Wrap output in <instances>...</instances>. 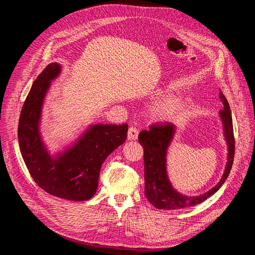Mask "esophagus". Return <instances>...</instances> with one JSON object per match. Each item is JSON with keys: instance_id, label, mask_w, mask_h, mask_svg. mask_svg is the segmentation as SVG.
Listing matches in <instances>:
<instances>
[{"instance_id": "34e87169", "label": "esophagus", "mask_w": 255, "mask_h": 255, "mask_svg": "<svg viewBox=\"0 0 255 255\" xmlns=\"http://www.w3.org/2000/svg\"><path fill=\"white\" fill-rule=\"evenodd\" d=\"M138 134H139V132H138V129L134 127H130L128 128V140H136L138 138Z\"/></svg>"}]
</instances>
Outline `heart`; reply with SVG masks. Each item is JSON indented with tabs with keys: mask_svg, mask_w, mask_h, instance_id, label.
<instances>
[{
	"mask_svg": "<svg viewBox=\"0 0 255 255\" xmlns=\"http://www.w3.org/2000/svg\"><path fill=\"white\" fill-rule=\"evenodd\" d=\"M180 111V102L174 98H164L153 109L154 117L158 120H171Z\"/></svg>",
	"mask_w": 255,
	"mask_h": 255,
	"instance_id": "b5f03b06",
	"label": "heart"
}]
</instances>
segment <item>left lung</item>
Masks as SVG:
<instances>
[{
    "mask_svg": "<svg viewBox=\"0 0 255 255\" xmlns=\"http://www.w3.org/2000/svg\"><path fill=\"white\" fill-rule=\"evenodd\" d=\"M219 98L223 104V110L220 111V118L228 143V161L219 183L203 195L184 196L176 191L169 181L167 152L175 133L174 125L168 122L153 125L148 130H141L138 136V141L143 146L144 194L149 202L158 210H181L201 203L213 196L228 179L235 153L233 121L229 102L221 91L219 92Z\"/></svg>",
    "mask_w": 255,
    "mask_h": 255,
    "instance_id": "left-lung-1",
    "label": "left lung"
}]
</instances>
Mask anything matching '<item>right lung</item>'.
Wrapping results in <instances>:
<instances>
[{
  "label": "right lung",
  "mask_w": 255,
  "mask_h": 255,
  "mask_svg": "<svg viewBox=\"0 0 255 255\" xmlns=\"http://www.w3.org/2000/svg\"><path fill=\"white\" fill-rule=\"evenodd\" d=\"M60 70L59 64L51 63L33 83L20 114L19 146L30 175L44 191L71 201H86L96 194L104 160L127 140L128 127L92 125L72 145L51 155L39 123L44 98Z\"/></svg>",
  "instance_id": "obj_1"
}]
</instances>
